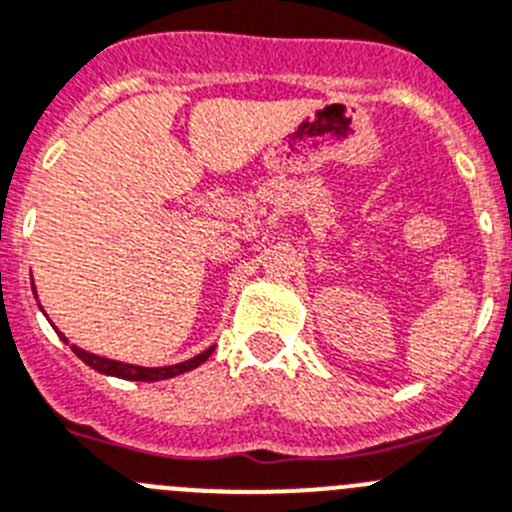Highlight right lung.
I'll use <instances>...</instances> for the list:
<instances>
[{"label":"right lung","mask_w":512,"mask_h":512,"mask_svg":"<svg viewBox=\"0 0 512 512\" xmlns=\"http://www.w3.org/2000/svg\"><path fill=\"white\" fill-rule=\"evenodd\" d=\"M35 290V288H32ZM35 298H37V290H35ZM42 310V305H40ZM45 313V310H42ZM47 315V313H45ZM50 321V318H47ZM55 328V326H52ZM57 331V328H55ZM57 336L62 338L65 343H70L68 338L62 336L60 331H57ZM73 348L75 356L83 361V364H88L90 369H95L98 374H105V376H116V379H126V381H161V379H174V376L179 374H186V371L197 369V366H202L204 361H207L209 356H212L214 346H209L207 351H202L199 356L189 358V361H181V364H174V366H156V369H148V366H136V364H123V361H113V358H105V356H95V353L85 351V348L80 346H70Z\"/></svg>","instance_id":"1"}]
</instances>
